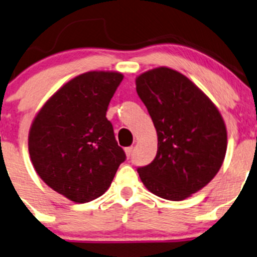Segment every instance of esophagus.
Instances as JSON below:
<instances>
[{
    "instance_id": "34e87169",
    "label": "esophagus",
    "mask_w": 257,
    "mask_h": 257,
    "mask_svg": "<svg viewBox=\"0 0 257 257\" xmlns=\"http://www.w3.org/2000/svg\"><path fill=\"white\" fill-rule=\"evenodd\" d=\"M124 151H125V155L128 156H131L132 155V153H133V147H129V148H125V149H124Z\"/></svg>"
}]
</instances>
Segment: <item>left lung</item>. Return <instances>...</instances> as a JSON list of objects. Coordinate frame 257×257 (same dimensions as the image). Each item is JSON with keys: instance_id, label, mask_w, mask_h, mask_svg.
Instances as JSON below:
<instances>
[{"instance_id": "8db88e82", "label": "left lung", "mask_w": 257, "mask_h": 257, "mask_svg": "<svg viewBox=\"0 0 257 257\" xmlns=\"http://www.w3.org/2000/svg\"><path fill=\"white\" fill-rule=\"evenodd\" d=\"M136 85L158 134L155 159L138 174L155 196L183 201L219 171L228 144L225 123L207 94L176 70H149Z\"/></svg>"}]
</instances>
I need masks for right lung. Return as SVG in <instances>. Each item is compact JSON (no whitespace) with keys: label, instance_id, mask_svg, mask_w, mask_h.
I'll return each mask as SVG.
<instances>
[{"label":"right lung","instance_id":"right-lung-1","mask_svg":"<svg viewBox=\"0 0 257 257\" xmlns=\"http://www.w3.org/2000/svg\"><path fill=\"white\" fill-rule=\"evenodd\" d=\"M121 80L117 71L74 77L45 102L29 129V156L37 174L75 203L102 196L125 160L106 118Z\"/></svg>","mask_w":257,"mask_h":257}]
</instances>
